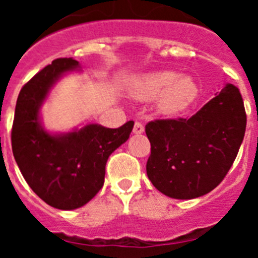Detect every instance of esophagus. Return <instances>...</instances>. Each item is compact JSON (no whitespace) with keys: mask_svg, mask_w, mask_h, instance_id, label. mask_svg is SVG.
I'll use <instances>...</instances> for the list:
<instances>
[{"mask_svg":"<svg viewBox=\"0 0 258 258\" xmlns=\"http://www.w3.org/2000/svg\"><path fill=\"white\" fill-rule=\"evenodd\" d=\"M143 132H145V127H143V125L141 124V122L136 121V124H134V127H133V133L134 134H142Z\"/></svg>","mask_w":258,"mask_h":258,"instance_id":"obj_1","label":"esophagus"}]
</instances>
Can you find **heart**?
Segmentation results:
<instances>
[{"instance_id":"heart-1","label":"heart","mask_w":258,"mask_h":258,"mask_svg":"<svg viewBox=\"0 0 258 258\" xmlns=\"http://www.w3.org/2000/svg\"><path fill=\"white\" fill-rule=\"evenodd\" d=\"M133 94L143 102L157 96L155 103L157 112L174 116L183 112L197 99L198 86L188 76H177L173 71H157L137 79Z\"/></svg>"}]
</instances>
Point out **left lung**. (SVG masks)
Listing matches in <instances>:
<instances>
[{
	"mask_svg": "<svg viewBox=\"0 0 258 258\" xmlns=\"http://www.w3.org/2000/svg\"><path fill=\"white\" fill-rule=\"evenodd\" d=\"M247 116L240 92L226 84L190 118L146 125L151 143L146 170L155 187L173 199H195L221 183L238 155Z\"/></svg>",
	"mask_w": 258,
	"mask_h": 258,
	"instance_id": "1",
	"label": "left lung"
}]
</instances>
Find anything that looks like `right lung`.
<instances>
[{"instance_id":"right-lung-1","label":"right lung","mask_w":258,"mask_h":258,"mask_svg":"<svg viewBox=\"0 0 258 258\" xmlns=\"http://www.w3.org/2000/svg\"><path fill=\"white\" fill-rule=\"evenodd\" d=\"M71 72H81L72 58L52 60L19 93L15 107L11 146L23 177L36 195L56 209L85 206L104 183L109 155L125 143L134 122L117 129L86 124L70 132L46 131L41 108L51 88Z\"/></svg>"}]
</instances>
